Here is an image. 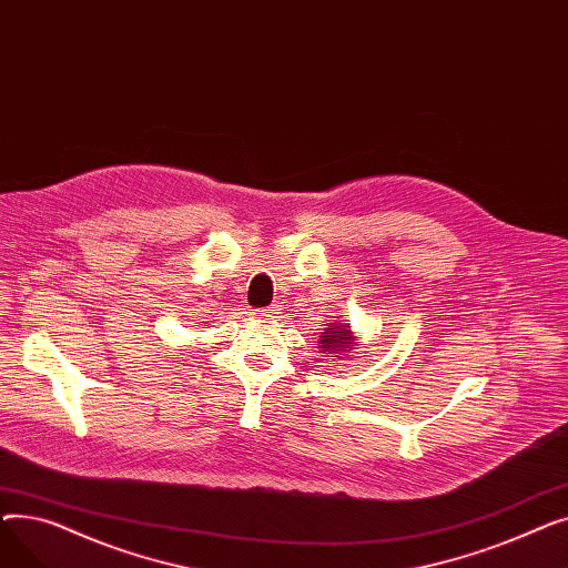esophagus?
<instances>
[{
  "label": "esophagus",
  "instance_id": "34e87169",
  "mask_svg": "<svg viewBox=\"0 0 568 568\" xmlns=\"http://www.w3.org/2000/svg\"><path fill=\"white\" fill-rule=\"evenodd\" d=\"M268 313H272L268 308H257V311H253L255 317H268Z\"/></svg>",
  "mask_w": 568,
  "mask_h": 568
}]
</instances>
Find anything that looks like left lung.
<instances>
[{"label":"left lung","mask_w":568,"mask_h":568,"mask_svg":"<svg viewBox=\"0 0 568 568\" xmlns=\"http://www.w3.org/2000/svg\"><path fill=\"white\" fill-rule=\"evenodd\" d=\"M332 326H326V329L322 332L320 336V345L324 347L326 354L332 352H341V349H347L352 347V334H349V326L341 324V322H329Z\"/></svg>","instance_id":"obj_1"}]
</instances>
